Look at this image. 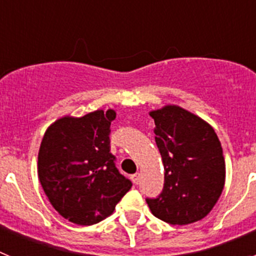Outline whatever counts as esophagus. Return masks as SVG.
<instances>
[{"mask_svg":"<svg viewBox=\"0 0 256 256\" xmlns=\"http://www.w3.org/2000/svg\"><path fill=\"white\" fill-rule=\"evenodd\" d=\"M132 180H133V183H134V184H138V182H140V174L138 173H136V174H132Z\"/></svg>","mask_w":256,"mask_h":256,"instance_id":"obj_1","label":"esophagus"}]
</instances>
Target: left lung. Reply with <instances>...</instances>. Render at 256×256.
<instances>
[{"label": "left lung", "instance_id": "1", "mask_svg": "<svg viewBox=\"0 0 256 256\" xmlns=\"http://www.w3.org/2000/svg\"><path fill=\"white\" fill-rule=\"evenodd\" d=\"M164 164V187L146 198L156 218L190 224L206 216L222 195L226 180L223 148L212 126L178 106L150 112Z\"/></svg>", "mask_w": 256, "mask_h": 256}]
</instances>
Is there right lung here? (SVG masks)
Here are the masks:
<instances>
[{
  "label": "right lung",
  "instance_id": "obj_1",
  "mask_svg": "<svg viewBox=\"0 0 256 256\" xmlns=\"http://www.w3.org/2000/svg\"><path fill=\"white\" fill-rule=\"evenodd\" d=\"M114 110L62 118L46 130L38 152V177L52 206L79 226L98 223L114 212L132 182L110 152Z\"/></svg>",
  "mask_w": 256,
  "mask_h": 256
}]
</instances>
